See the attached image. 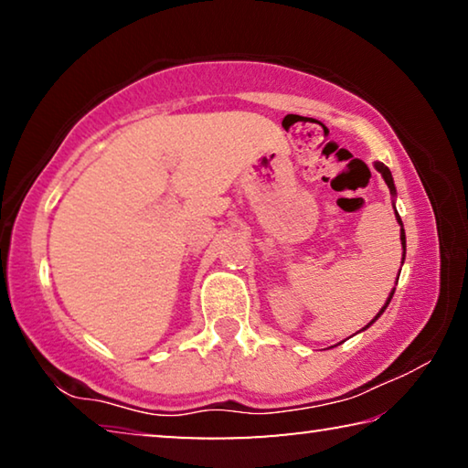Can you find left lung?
<instances>
[{"mask_svg": "<svg viewBox=\"0 0 468 468\" xmlns=\"http://www.w3.org/2000/svg\"><path fill=\"white\" fill-rule=\"evenodd\" d=\"M374 167L379 171V173H382V177H384V181H386V186L388 187H390V194H392V197H396V187H394V179H392V173H390V169H388L386 167V165L384 163H374ZM394 215H396V223H399L400 225V243H402V262H405V253H407V237H405V229H402V220H400V217H399V212H396V206H394ZM396 282H399V281H396ZM392 295H394V289H392V292H390V295H388V299H386V303H384V307H382V310H379L378 312V315H376V318L374 320H371L369 324H367V326L366 328H363V330H367L369 326H371V324H374L378 318H379V315H382L384 314V310H386V307H388V303H390V299H392Z\"/></svg>", "mask_w": 468, "mask_h": 468, "instance_id": "left-lung-1", "label": "left lung"}]
</instances>
